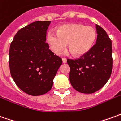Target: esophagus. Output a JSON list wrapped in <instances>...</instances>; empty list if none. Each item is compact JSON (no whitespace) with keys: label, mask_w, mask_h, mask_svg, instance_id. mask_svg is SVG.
I'll return each mask as SVG.
<instances>
[{"label":"esophagus","mask_w":121,"mask_h":121,"mask_svg":"<svg viewBox=\"0 0 121 121\" xmlns=\"http://www.w3.org/2000/svg\"><path fill=\"white\" fill-rule=\"evenodd\" d=\"M62 61H63V63H66V62H67V59H66V58H62Z\"/></svg>","instance_id":"1"}]
</instances>
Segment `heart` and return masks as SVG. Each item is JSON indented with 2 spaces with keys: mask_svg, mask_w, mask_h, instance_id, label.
Instances as JSON below:
<instances>
[{
  "mask_svg": "<svg viewBox=\"0 0 121 121\" xmlns=\"http://www.w3.org/2000/svg\"><path fill=\"white\" fill-rule=\"evenodd\" d=\"M96 37V31L92 27L71 23L60 27L57 33L49 31L47 41L50 49L56 54H60L67 44L68 48L73 54L82 56L92 47Z\"/></svg>",
  "mask_w": 121,
  "mask_h": 121,
  "instance_id": "1",
  "label": "heart"
}]
</instances>
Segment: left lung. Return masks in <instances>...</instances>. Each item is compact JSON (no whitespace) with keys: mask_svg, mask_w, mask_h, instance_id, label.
<instances>
[{"mask_svg":"<svg viewBox=\"0 0 121 121\" xmlns=\"http://www.w3.org/2000/svg\"><path fill=\"white\" fill-rule=\"evenodd\" d=\"M96 44L80 58L67 59L69 81L77 91L92 94L106 84L113 69L112 43L104 29L96 24Z\"/></svg>","mask_w":121,"mask_h":121,"instance_id":"left-lung-1","label":"left lung"}]
</instances>
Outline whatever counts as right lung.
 <instances>
[{
  "label": "right lung",
  "mask_w": 121,
  "mask_h": 121,
  "mask_svg": "<svg viewBox=\"0 0 121 121\" xmlns=\"http://www.w3.org/2000/svg\"><path fill=\"white\" fill-rule=\"evenodd\" d=\"M50 21H37L20 29L9 51L12 77L17 86L31 96H40L51 90L53 79L62 60L46 43Z\"/></svg>",
  "instance_id": "right-lung-1"
}]
</instances>
